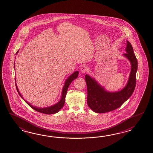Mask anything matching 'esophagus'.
<instances>
[{
	"mask_svg": "<svg viewBox=\"0 0 153 153\" xmlns=\"http://www.w3.org/2000/svg\"><path fill=\"white\" fill-rule=\"evenodd\" d=\"M88 71V68L85 65H82L80 68V72L82 74H85L86 72Z\"/></svg>",
	"mask_w": 153,
	"mask_h": 153,
	"instance_id": "esophagus-1",
	"label": "esophagus"
}]
</instances>
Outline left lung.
Masks as SVG:
<instances>
[{"instance_id": "obj_1", "label": "left lung", "mask_w": 153, "mask_h": 153, "mask_svg": "<svg viewBox=\"0 0 153 153\" xmlns=\"http://www.w3.org/2000/svg\"><path fill=\"white\" fill-rule=\"evenodd\" d=\"M126 53L123 55L130 61L131 68L127 84L120 91L109 92L105 90L90 76L85 75L87 85L88 106L97 113H104L114 111L124 103L131 96L136 87L138 63L132 46L127 41Z\"/></svg>"}]
</instances>
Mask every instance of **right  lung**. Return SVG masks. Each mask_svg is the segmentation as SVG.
<instances>
[{
	"label": "right lung",
	"mask_w": 153,
	"mask_h": 153,
	"mask_svg": "<svg viewBox=\"0 0 153 153\" xmlns=\"http://www.w3.org/2000/svg\"><path fill=\"white\" fill-rule=\"evenodd\" d=\"M17 52H18V51L17 52ZM14 66H15V63H14ZM78 74H79V72H78V71H76V72H74V73H73L72 75H70L68 78L66 79V80H65V84L64 85V86H63V88H62V96H61V98L60 101H59V102L57 103L56 104H54V105H53L52 106L48 107L38 108L33 106L32 104L29 103L28 102H27V101L23 98V97L22 96V95L21 94L20 92L19 91V89H18L16 83V82H15L16 88L17 92H18L19 95L21 96V97L22 98L23 100L26 102V103H27V104H28L29 106L32 108V109H33L34 110L37 111L39 112V113H44V114H55L56 113L59 112V110H60L61 109H62V107H63L64 104L65 103V96H66V94H67V90H68L69 86V85L71 84V82H72V81H73L75 79H76V78H78ZM15 81H16V79H15Z\"/></svg>",
	"instance_id": "obj_1"
}]
</instances>
